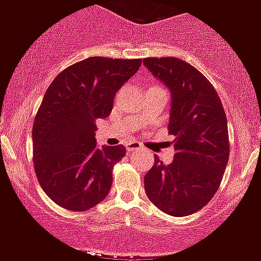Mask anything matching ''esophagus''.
Segmentation results:
<instances>
[{
    "mask_svg": "<svg viewBox=\"0 0 261 261\" xmlns=\"http://www.w3.org/2000/svg\"><path fill=\"white\" fill-rule=\"evenodd\" d=\"M140 148H142V145L139 144V143L133 142V143H128L127 147H126V150H127V153H133V152H136V150H139Z\"/></svg>",
    "mask_w": 261,
    "mask_h": 261,
    "instance_id": "1",
    "label": "esophagus"
}]
</instances>
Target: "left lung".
<instances>
[{
	"label": "left lung",
	"instance_id": "left-lung-1",
	"mask_svg": "<svg viewBox=\"0 0 261 261\" xmlns=\"http://www.w3.org/2000/svg\"><path fill=\"white\" fill-rule=\"evenodd\" d=\"M143 64L171 94L169 134L175 136L170 165L155 155L145 174L149 201L171 216H188L218 192L229 158L225 112L215 87L198 69L177 58H147Z\"/></svg>",
	"mask_w": 261,
	"mask_h": 261
}]
</instances>
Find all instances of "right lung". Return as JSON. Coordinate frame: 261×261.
Here are the masks:
<instances>
[{"label": "right lung", "instance_id": "add662e5", "mask_svg": "<svg viewBox=\"0 0 261 261\" xmlns=\"http://www.w3.org/2000/svg\"><path fill=\"white\" fill-rule=\"evenodd\" d=\"M140 65L142 59L87 58L46 90L32 130L33 164L41 188L60 207L86 211L108 196L126 148H97L95 121L111 114L116 92Z\"/></svg>", "mask_w": 261, "mask_h": 261}]
</instances>
